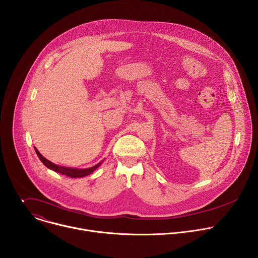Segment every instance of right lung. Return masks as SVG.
<instances>
[{
  "mask_svg": "<svg viewBox=\"0 0 258 258\" xmlns=\"http://www.w3.org/2000/svg\"><path fill=\"white\" fill-rule=\"evenodd\" d=\"M34 150H35L36 155L39 156L40 160L44 163V165H46L48 168H50V169H52V170H54V171H56V172H59V173H61V174H65V175H67V176H69V177H83V176H86V175L92 173V172H93L96 168H98V167L100 166V164H101V162H100V163L96 164V165L93 166V167L85 168V169H78V168H71V167L59 166V165H57V164H55V163L49 161L48 159H46V158L39 152V150L35 148V147H34Z\"/></svg>",
  "mask_w": 258,
  "mask_h": 258,
  "instance_id": "add662e5",
  "label": "right lung"
}]
</instances>
